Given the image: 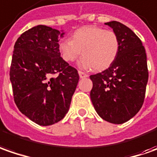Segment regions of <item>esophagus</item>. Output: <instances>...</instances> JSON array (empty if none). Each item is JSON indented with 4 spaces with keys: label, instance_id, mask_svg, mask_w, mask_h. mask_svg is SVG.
Listing matches in <instances>:
<instances>
[{
    "label": "esophagus",
    "instance_id": "obj_1",
    "mask_svg": "<svg viewBox=\"0 0 157 157\" xmlns=\"http://www.w3.org/2000/svg\"><path fill=\"white\" fill-rule=\"evenodd\" d=\"M79 75H80V78H85V77H88L89 75L86 73H84L82 71H78Z\"/></svg>",
    "mask_w": 157,
    "mask_h": 157
}]
</instances>
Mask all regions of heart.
<instances>
[{
	"label": "heart",
	"instance_id": "obj_1",
	"mask_svg": "<svg viewBox=\"0 0 157 157\" xmlns=\"http://www.w3.org/2000/svg\"><path fill=\"white\" fill-rule=\"evenodd\" d=\"M120 42L116 34L112 30L87 26L75 30L71 40L62 41L59 50L64 61L71 62L82 56L80 64L96 71L107 69L116 61L119 53Z\"/></svg>",
	"mask_w": 157,
	"mask_h": 157
}]
</instances>
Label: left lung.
Returning <instances> with one entry per match:
<instances>
[{
	"mask_svg": "<svg viewBox=\"0 0 157 157\" xmlns=\"http://www.w3.org/2000/svg\"><path fill=\"white\" fill-rule=\"evenodd\" d=\"M105 24L118 36L120 48L109 68L90 75V98L103 120L122 124L143 106L149 78L147 56L141 40L129 28L116 21Z\"/></svg>",
	"mask_w": 157,
	"mask_h": 157,
	"instance_id": "1",
	"label": "left lung"
}]
</instances>
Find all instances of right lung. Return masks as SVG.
<instances>
[{"label": "right lung", "mask_w": 157, "mask_h": 157, "mask_svg": "<svg viewBox=\"0 0 157 157\" xmlns=\"http://www.w3.org/2000/svg\"><path fill=\"white\" fill-rule=\"evenodd\" d=\"M64 32L38 25L21 35L10 67L14 102L41 126L64 118L79 81L77 70L62 57L59 41Z\"/></svg>", "instance_id": "add662e5"}]
</instances>
